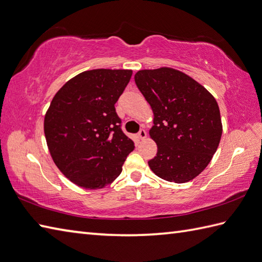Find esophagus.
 Returning a JSON list of instances; mask_svg holds the SVG:
<instances>
[{
    "mask_svg": "<svg viewBox=\"0 0 262 262\" xmlns=\"http://www.w3.org/2000/svg\"><path fill=\"white\" fill-rule=\"evenodd\" d=\"M146 136H147V133H146L145 129H141V130L138 132V137L141 138V139H145Z\"/></svg>",
    "mask_w": 262,
    "mask_h": 262,
    "instance_id": "esophagus-1",
    "label": "esophagus"
}]
</instances>
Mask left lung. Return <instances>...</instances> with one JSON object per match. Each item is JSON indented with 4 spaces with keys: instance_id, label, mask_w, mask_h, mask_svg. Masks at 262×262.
<instances>
[{
    "instance_id": "1",
    "label": "left lung",
    "mask_w": 262,
    "mask_h": 262,
    "mask_svg": "<svg viewBox=\"0 0 262 262\" xmlns=\"http://www.w3.org/2000/svg\"><path fill=\"white\" fill-rule=\"evenodd\" d=\"M135 82L154 114L149 136L157 154L148 165L159 178L186 183L208 166L222 123L215 98L184 72L167 67L139 70Z\"/></svg>"
}]
</instances>
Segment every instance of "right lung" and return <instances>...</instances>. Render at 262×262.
I'll list each match as a JSON object with an SVG mask.
<instances>
[{"label": "right lung", "mask_w": 262, "mask_h": 262, "mask_svg": "<svg viewBox=\"0 0 262 262\" xmlns=\"http://www.w3.org/2000/svg\"><path fill=\"white\" fill-rule=\"evenodd\" d=\"M132 70L94 69L71 78L54 95L45 116L52 160L76 185L97 190L113 183L134 142L120 128L115 103Z\"/></svg>", "instance_id": "1"}]
</instances>
